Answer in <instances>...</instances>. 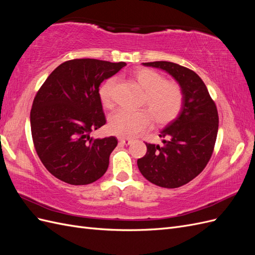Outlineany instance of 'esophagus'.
I'll return each mask as SVG.
<instances>
[{
	"label": "esophagus",
	"mask_w": 255,
	"mask_h": 255,
	"mask_svg": "<svg viewBox=\"0 0 255 255\" xmlns=\"http://www.w3.org/2000/svg\"><path fill=\"white\" fill-rule=\"evenodd\" d=\"M119 141H120L122 144H125V145H128V144H130V143L133 142V140L128 139V138H119Z\"/></svg>",
	"instance_id": "obj_1"
}]
</instances>
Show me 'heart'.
Instances as JSON below:
<instances>
[{"mask_svg": "<svg viewBox=\"0 0 255 255\" xmlns=\"http://www.w3.org/2000/svg\"><path fill=\"white\" fill-rule=\"evenodd\" d=\"M134 79L145 90L142 105L148 110L130 112L118 110L111 115L109 130L113 135L132 138L151 125L152 117L157 125H167L180 115L184 94L181 86L174 82H167L158 72L149 68H139L134 71ZM115 80H109L100 88V99L105 107L113 105Z\"/></svg>", "mask_w": 255, "mask_h": 255, "instance_id": "b5f03b06", "label": "heart"}]
</instances>
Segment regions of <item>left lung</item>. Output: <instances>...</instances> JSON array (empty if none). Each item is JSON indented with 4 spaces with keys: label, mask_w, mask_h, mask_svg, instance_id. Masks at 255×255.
Wrapping results in <instances>:
<instances>
[{
    "label": "left lung",
    "mask_w": 255,
    "mask_h": 255,
    "mask_svg": "<svg viewBox=\"0 0 255 255\" xmlns=\"http://www.w3.org/2000/svg\"><path fill=\"white\" fill-rule=\"evenodd\" d=\"M165 70L179 83L184 94L182 111L159 137L164 145L146 143L145 155L137 160L149 182L165 188L187 184L203 171L214 151L218 133V112L205 84L190 69L170 61L142 63Z\"/></svg>",
    "instance_id": "obj_1"
}]
</instances>
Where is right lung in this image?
I'll list each match as a JSON object with an SVG mask.
<instances>
[{
  "label": "right lung",
  "mask_w": 255,
  "mask_h": 255,
  "mask_svg": "<svg viewBox=\"0 0 255 255\" xmlns=\"http://www.w3.org/2000/svg\"><path fill=\"white\" fill-rule=\"evenodd\" d=\"M126 63L81 58L65 61L38 90L30 110L35 150L47 170L71 185H87L107 170L116 137L94 139L106 123L99 87Z\"/></svg>",
  "instance_id": "1"
}]
</instances>
